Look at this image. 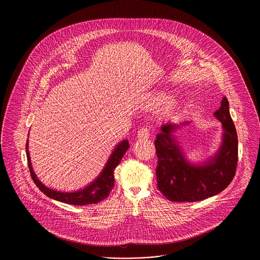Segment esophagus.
<instances>
[{
  "instance_id": "obj_1",
  "label": "esophagus",
  "mask_w": 260,
  "mask_h": 260,
  "mask_svg": "<svg viewBox=\"0 0 260 260\" xmlns=\"http://www.w3.org/2000/svg\"><path fill=\"white\" fill-rule=\"evenodd\" d=\"M149 136H150V133H149L148 127H142L137 134V137L139 139H148Z\"/></svg>"
}]
</instances>
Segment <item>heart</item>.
I'll use <instances>...</instances> for the list:
<instances>
[{
	"label": "heart",
	"mask_w": 260,
	"mask_h": 260,
	"mask_svg": "<svg viewBox=\"0 0 260 260\" xmlns=\"http://www.w3.org/2000/svg\"><path fill=\"white\" fill-rule=\"evenodd\" d=\"M172 101H173V97L168 92H165V91L152 92L146 98L148 107L158 108L163 105H166V108H165L166 112H170L174 108V102Z\"/></svg>",
	"instance_id": "heart-1"
}]
</instances>
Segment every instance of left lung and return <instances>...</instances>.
Returning a JSON list of instances; mask_svg holds the SVG:
<instances>
[{"label":"left lung","mask_w":260,"mask_h":260,"mask_svg":"<svg viewBox=\"0 0 260 260\" xmlns=\"http://www.w3.org/2000/svg\"><path fill=\"white\" fill-rule=\"evenodd\" d=\"M214 116L222 124V140L218 150L208 159L193 163L187 158L175 132L190 122L167 123L155 140L158 165L157 186L170 201L194 202L217 195L232 181L237 164L238 139L229 113V103L223 97Z\"/></svg>","instance_id":"1"}]
</instances>
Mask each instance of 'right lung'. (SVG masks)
I'll return each mask as SVG.
<instances>
[{"mask_svg": "<svg viewBox=\"0 0 260 260\" xmlns=\"http://www.w3.org/2000/svg\"><path fill=\"white\" fill-rule=\"evenodd\" d=\"M129 148L128 140H123L119 142L115 148L113 149L111 155L109 156L104 168L100 172V174L87 186L81 188L79 190L66 192V191H58L47 187L43 182L40 181L36 173L34 172L31 157L29 153V140L26 144V154L28 158V165L31 172L32 179L34 180L38 188L48 197L71 205H87V204H96L105 198L108 197L114 187V170L119 165L122 160L124 154Z\"/></svg>", "mask_w": 260, "mask_h": 260, "instance_id": "right-lung-1", "label": "right lung"}]
</instances>
